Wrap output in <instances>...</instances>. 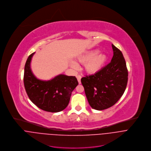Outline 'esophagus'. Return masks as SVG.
<instances>
[{"mask_svg": "<svg viewBox=\"0 0 151 151\" xmlns=\"http://www.w3.org/2000/svg\"><path fill=\"white\" fill-rule=\"evenodd\" d=\"M77 80H78V83L79 84H80L81 83V76H80V75H78V76H77Z\"/></svg>", "mask_w": 151, "mask_h": 151, "instance_id": "esophagus-1", "label": "esophagus"}]
</instances>
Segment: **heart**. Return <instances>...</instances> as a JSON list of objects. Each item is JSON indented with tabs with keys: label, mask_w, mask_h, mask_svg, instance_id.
<instances>
[{
	"label": "heart",
	"mask_w": 151,
	"mask_h": 151,
	"mask_svg": "<svg viewBox=\"0 0 151 151\" xmlns=\"http://www.w3.org/2000/svg\"><path fill=\"white\" fill-rule=\"evenodd\" d=\"M98 50H95L86 53L78 58V61L84 64V69L86 72L90 74H95L98 72L104 66L106 61V56L103 53L98 54ZM71 67L74 69H77V64L75 62H71Z\"/></svg>",
	"instance_id": "obj_1"
}]
</instances>
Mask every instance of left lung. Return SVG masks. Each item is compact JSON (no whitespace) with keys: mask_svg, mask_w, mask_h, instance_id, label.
Here are the masks:
<instances>
[{"mask_svg":"<svg viewBox=\"0 0 151 151\" xmlns=\"http://www.w3.org/2000/svg\"><path fill=\"white\" fill-rule=\"evenodd\" d=\"M111 61L94 74L81 79L88 102L101 111L113 106L123 95L128 81V70L121 50L112 44Z\"/></svg>","mask_w":151,"mask_h":151,"instance_id":"1","label":"left lung"}]
</instances>
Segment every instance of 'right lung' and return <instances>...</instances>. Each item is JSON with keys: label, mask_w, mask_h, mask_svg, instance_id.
Segmentation results:
<instances>
[{"label": "right lung", "mask_w": 151, "mask_h": 151, "mask_svg": "<svg viewBox=\"0 0 151 151\" xmlns=\"http://www.w3.org/2000/svg\"><path fill=\"white\" fill-rule=\"evenodd\" d=\"M34 54L35 52L28 56L24 67V84L28 98L43 111L58 112L64 110L69 104L72 92L78 84L76 77L59 74L50 80H39L30 67Z\"/></svg>", "instance_id": "add662e5"}]
</instances>
